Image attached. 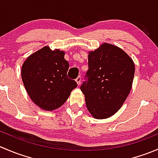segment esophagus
Listing matches in <instances>:
<instances>
[{
  "label": "esophagus",
  "mask_w": 158,
  "mask_h": 158,
  "mask_svg": "<svg viewBox=\"0 0 158 158\" xmlns=\"http://www.w3.org/2000/svg\"><path fill=\"white\" fill-rule=\"evenodd\" d=\"M76 83H77L78 85H80V83H81V76H78V77L76 78Z\"/></svg>",
  "instance_id": "esophagus-1"
}]
</instances>
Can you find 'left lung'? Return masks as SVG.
Listing matches in <instances>:
<instances>
[{
  "instance_id": "obj_1",
  "label": "left lung",
  "mask_w": 158,
  "mask_h": 158,
  "mask_svg": "<svg viewBox=\"0 0 158 158\" xmlns=\"http://www.w3.org/2000/svg\"><path fill=\"white\" fill-rule=\"evenodd\" d=\"M86 82L80 89L92 117L105 119L115 114L130 93L135 63L121 48L104 43L89 51Z\"/></svg>"
}]
</instances>
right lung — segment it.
<instances>
[{
    "label": "right lung",
    "mask_w": 158,
    "mask_h": 158,
    "mask_svg": "<svg viewBox=\"0 0 158 158\" xmlns=\"http://www.w3.org/2000/svg\"><path fill=\"white\" fill-rule=\"evenodd\" d=\"M64 56V51L52 50L46 46L30 55L22 65L23 85L33 102L41 109L60 108L77 87L76 81L68 78L69 65Z\"/></svg>",
    "instance_id": "add662e5"
}]
</instances>
